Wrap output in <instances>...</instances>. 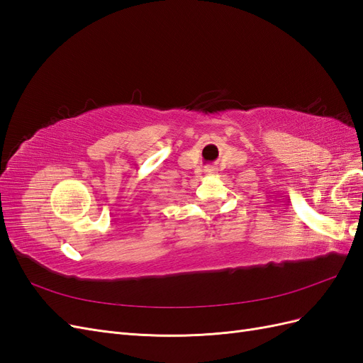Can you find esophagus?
Here are the masks:
<instances>
[{"mask_svg": "<svg viewBox=\"0 0 363 363\" xmlns=\"http://www.w3.org/2000/svg\"><path fill=\"white\" fill-rule=\"evenodd\" d=\"M207 172H212V171H215V169H206Z\"/></svg>", "mask_w": 363, "mask_h": 363, "instance_id": "1", "label": "esophagus"}]
</instances>
